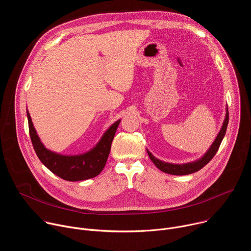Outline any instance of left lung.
Here are the masks:
<instances>
[{"label": "left lung", "instance_id": "1", "mask_svg": "<svg viewBox=\"0 0 251 251\" xmlns=\"http://www.w3.org/2000/svg\"><path fill=\"white\" fill-rule=\"evenodd\" d=\"M227 124H228V109L226 108V118H225L223 126L221 128V131L219 132L217 138L214 139L213 143L211 144V146L209 147V149L206 151V153L197 161L190 162V163H185V164H172V163H167V162H164V161H161V160L157 159L156 157H154L152 155L151 152H149L147 150L148 155H149L151 161L154 163V165L164 173H167V174H170V175H176V176H184V175H189V174L196 173V172L200 171L201 168H203L218 152V150L221 146V143H222V141H223V139L226 135Z\"/></svg>", "mask_w": 251, "mask_h": 251}]
</instances>
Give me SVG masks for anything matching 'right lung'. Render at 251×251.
<instances>
[{
  "label": "right lung",
  "mask_w": 251,
  "mask_h": 251,
  "mask_svg": "<svg viewBox=\"0 0 251 251\" xmlns=\"http://www.w3.org/2000/svg\"><path fill=\"white\" fill-rule=\"evenodd\" d=\"M26 116L35 154L50 172L69 182L85 181L101 173L108 159L113 138L121 121V119L117 120L107 129L97 144L88 152L79 155H61L45 147L33 127L28 111Z\"/></svg>",
  "instance_id": "add662e5"
}]
</instances>
